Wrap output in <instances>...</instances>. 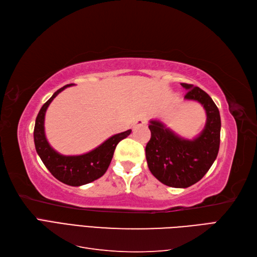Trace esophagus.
Listing matches in <instances>:
<instances>
[{
    "label": "esophagus",
    "instance_id": "esophagus-1",
    "mask_svg": "<svg viewBox=\"0 0 257 257\" xmlns=\"http://www.w3.org/2000/svg\"><path fill=\"white\" fill-rule=\"evenodd\" d=\"M136 125H146V124H148V118H146V116H139V118L136 120L135 122Z\"/></svg>",
    "mask_w": 257,
    "mask_h": 257
}]
</instances>
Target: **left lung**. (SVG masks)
I'll use <instances>...</instances> for the list:
<instances>
[{
	"label": "left lung",
	"instance_id": "obj_1",
	"mask_svg": "<svg viewBox=\"0 0 257 257\" xmlns=\"http://www.w3.org/2000/svg\"><path fill=\"white\" fill-rule=\"evenodd\" d=\"M188 90L185 99L196 100L206 110V125L194 139L178 136L159 120H151V138L146 146V159L151 174L172 188H189L212 166L220 148L221 116L216 105L205 91L181 83Z\"/></svg>",
	"mask_w": 257,
	"mask_h": 257
}]
</instances>
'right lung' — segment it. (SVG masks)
I'll use <instances>...</instances> for the list:
<instances>
[{"label": "right lung", "mask_w": 257, "mask_h": 257, "mask_svg": "<svg viewBox=\"0 0 257 257\" xmlns=\"http://www.w3.org/2000/svg\"><path fill=\"white\" fill-rule=\"evenodd\" d=\"M71 85H73V83L66 84L63 88L54 92L53 95L41 108L35 121L34 144L37 154L40 155L44 165L47 167L54 178L67 185L80 186L96 180L106 173L112 160L116 145L122 139L126 138L131 134L132 130L111 136L94 150L81 155H68L67 157L53 150L45 135L44 122L46 110L53 98Z\"/></svg>", "instance_id": "obj_1"}]
</instances>
